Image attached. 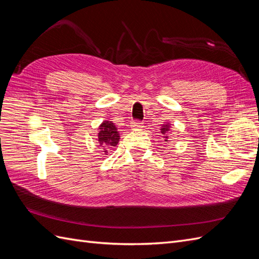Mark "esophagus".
Masks as SVG:
<instances>
[{
    "mask_svg": "<svg viewBox=\"0 0 259 259\" xmlns=\"http://www.w3.org/2000/svg\"><path fill=\"white\" fill-rule=\"evenodd\" d=\"M131 126H132L133 130H140V128L144 127V123L139 122V121H134V122H132Z\"/></svg>",
    "mask_w": 259,
    "mask_h": 259,
    "instance_id": "obj_1",
    "label": "esophagus"
}]
</instances>
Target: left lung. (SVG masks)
Instances as JSON below:
<instances>
[{
	"instance_id": "8db88e82",
	"label": "left lung",
	"mask_w": 259,
	"mask_h": 259,
	"mask_svg": "<svg viewBox=\"0 0 259 259\" xmlns=\"http://www.w3.org/2000/svg\"><path fill=\"white\" fill-rule=\"evenodd\" d=\"M169 131V124H163L162 127H161V133L162 135H164V138H165V142H167V135L166 133Z\"/></svg>"
}]
</instances>
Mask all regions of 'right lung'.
I'll use <instances>...</instances> for the list:
<instances>
[{
    "label": "right lung",
    "mask_w": 259,
    "mask_h": 259,
    "mask_svg": "<svg viewBox=\"0 0 259 259\" xmlns=\"http://www.w3.org/2000/svg\"><path fill=\"white\" fill-rule=\"evenodd\" d=\"M99 145L104 148L105 153H108L109 149L115 147L120 140V134L117 132L114 123L111 121H105L100 124L98 133Z\"/></svg>",
    "instance_id": "obj_1"
}]
</instances>
